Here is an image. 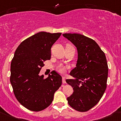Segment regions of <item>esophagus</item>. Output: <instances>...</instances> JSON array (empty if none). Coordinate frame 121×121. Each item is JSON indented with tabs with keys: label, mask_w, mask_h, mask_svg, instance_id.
I'll return each mask as SVG.
<instances>
[{
	"label": "esophagus",
	"mask_w": 121,
	"mask_h": 121,
	"mask_svg": "<svg viewBox=\"0 0 121 121\" xmlns=\"http://www.w3.org/2000/svg\"><path fill=\"white\" fill-rule=\"evenodd\" d=\"M62 82H63V84L66 83V80H65V78H62Z\"/></svg>",
	"instance_id": "34e87169"
}]
</instances>
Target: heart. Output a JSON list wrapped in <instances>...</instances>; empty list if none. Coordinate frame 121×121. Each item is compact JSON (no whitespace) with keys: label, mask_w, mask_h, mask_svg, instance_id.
<instances>
[{"label":"heart","mask_w":121,"mask_h":121,"mask_svg":"<svg viewBox=\"0 0 121 121\" xmlns=\"http://www.w3.org/2000/svg\"><path fill=\"white\" fill-rule=\"evenodd\" d=\"M56 69L58 71L59 73H62V74H64L66 71V68L65 67L64 65H62V64H59L58 66L56 67Z\"/></svg>","instance_id":"b5f03b06"}]
</instances>
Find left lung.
<instances>
[{"label":"left lung","mask_w":121,"mask_h":121,"mask_svg":"<svg viewBox=\"0 0 121 121\" xmlns=\"http://www.w3.org/2000/svg\"><path fill=\"white\" fill-rule=\"evenodd\" d=\"M63 35L78 50L77 65L70 73L75 79L66 80L73 89L68 103L77 111L87 112L97 104L106 88L108 66L105 54L90 38L76 33Z\"/></svg>","instance_id":"1"}]
</instances>
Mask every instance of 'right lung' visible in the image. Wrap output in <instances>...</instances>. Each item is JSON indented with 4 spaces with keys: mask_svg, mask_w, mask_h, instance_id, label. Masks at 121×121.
<instances>
[{
    "mask_svg": "<svg viewBox=\"0 0 121 121\" xmlns=\"http://www.w3.org/2000/svg\"><path fill=\"white\" fill-rule=\"evenodd\" d=\"M61 33L40 32L22 41L11 62L10 81L17 100L25 108L39 112L48 108L55 91L62 85V77L53 71L49 77L39 75L44 62L51 57V48Z\"/></svg>",
    "mask_w": 121,
    "mask_h": 121,
    "instance_id": "obj_1",
    "label": "right lung"
}]
</instances>
